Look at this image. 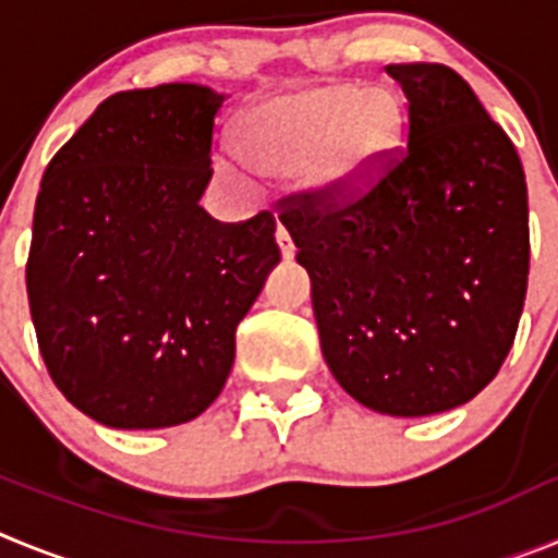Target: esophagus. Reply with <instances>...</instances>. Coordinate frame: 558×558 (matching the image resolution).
Here are the masks:
<instances>
[{
    "label": "esophagus",
    "mask_w": 558,
    "mask_h": 558,
    "mask_svg": "<svg viewBox=\"0 0 558 558\" xmlns=\"http://www.w3.org/2000/svg\"><path fill=\"white\" fill-rule=\"evenodd\" d=\"M276 243H279V251H282L284 259H293L295 245H293V240H290V234L284 226H279V229H276Z\"/></svg>",
    "instance_id": "obj_1"
}]
</instances>
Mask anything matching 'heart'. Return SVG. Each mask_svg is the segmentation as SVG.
<instances>
[{
	"mask_svg": "<svg viewBox=\"0 0 558 558\" xmlns=\"http://www.w3.org/2000/svg\"><path fill=\"white\" fill-rule=\"evenodd\" d=\"M402 128L405 108L391 88L324 83L256 106L240 125V147L263 175H299L313 195L349 198L377 179ZM218 170L245 179L234 156H220Z\"/></svg>",
	"mask_w": 558,
	"mask_h": 558,
	"instance_id": "obj_1",
	"label": "heart"
}]
</instances>
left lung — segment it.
Returning a JSON list of instances; mask_svg holds the SVG:
<instances>
[{"label": "left lung", "mask_w": 558, "mask_h": 558, "mask_svg": "<svg viewBox=\"0 0 558 558\" xmlns=\"http://www.w3.org/2000/svg\"><path fill=\"white\" fill-rule=\"evenodd\" d=\"M386 72L408 97V150L352 204L288 198L282 223L340 388L377 413L430 416L481 393L514 343L529 190L511 140L458 72Z\"/></svg>", "instance_id": "8db88e82"}]
</instances>
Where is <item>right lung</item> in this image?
Masks as SVG:
<instances>
[{"instance_id": "add662e5", "label": "right lung", "mask_w": 558, "mask_h": 558, "mask_svg": "<svg viewBox=\"0 0 558 558\" xmlns=\"http://www.w3.org/2000/svg\"><path fill=\"white\" fill-rule=\"evenodd\" d=\"M223 100L201 83L117 92L44 172L29 315L58 391L106 427L201 416L279 263L270 211L220 223L201 206Z\"/></svg>"}]
</instances>
